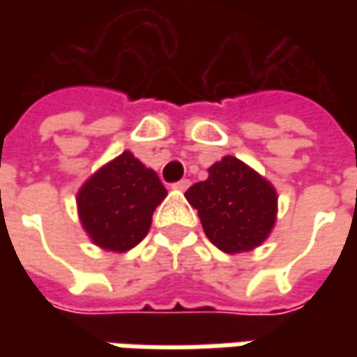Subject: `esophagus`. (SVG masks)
<instances>
[{"mask_svg": "<svg viewBox=\"0 0 357 357\" xmlns=\"http://www.w3.org/2000/svg\"><path fill=\"white\" fill-rule=\"evenodd\" d=\"M188 186H190V181H188V178H183V181L174 183V185H172V188H176V190H186Z\"/></svg>", "mask_w": 357, "mask_h": 357, "instance_id": "1", "label": "esophagus"}]
</instances>
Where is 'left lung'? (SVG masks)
I'll return each mask as SVG.
<instances>
[{
  "instance_id": "obj_1",
  "label": "left lung",
  "mask_w": 357,
  "mask_h": 357,
  "mask_svg": "<svg viewBox=\"0 0 357 357\" xmlns=\"http://www.w3.org/2000/svg\"><path fill=\"white\" fill-rule=\"evenodd\" d=\"M186 200L199 211L204 234L222 252H246L262 244L276 220V190L234 157L208 169V178L192 185Z\"/></svg>"
}]
</instances>
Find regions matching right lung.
I'll use <instances>...</instances> for the list:
<instances>
[{
  "label": "right lung",
  "mask_w": 357,
  "mask_h": 357,
  "mask_svg": "<svg viewBox=\"0 0 357 357\" xmlns=\"http://www.w3.org/2000/svg\"><path fill=\"white\" fill-rule=\"evenodd\" d=\"M167 188L129 151L97 171L77 195L83 228L105 250L125 252L146 236Z\"/></svg>",
  "instance_id": "obj_1"
}]
</instances>
